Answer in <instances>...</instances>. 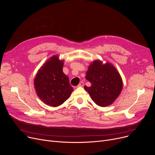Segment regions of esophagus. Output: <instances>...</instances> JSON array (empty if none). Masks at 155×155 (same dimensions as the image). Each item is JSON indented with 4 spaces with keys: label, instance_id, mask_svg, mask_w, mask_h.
I'll use <instances>...</instances> for the list:
<instances>
[{
    "label": "esophagus",
    "instance_id": "34e87169",
    "mask_svg": "<svg viewBox=\"0 0 155 155\" xmlns=\"http://www.w3.org/2000/svg\"><path fill=\"white\" fill-rule=\"evenodd\" d=\"M84 84L82 82H80V83L78 85V86H77V87H83V86H84Z\"/></svg>",
    "mask_w": 155,
    "mask_h": 155
}]
</instances>
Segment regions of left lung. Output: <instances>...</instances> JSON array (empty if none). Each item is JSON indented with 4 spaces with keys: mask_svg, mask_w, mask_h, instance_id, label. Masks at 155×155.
I'll return each mask as SVG.
<instances>
[{
    "mask_svg": "<svg viewBox=\"0 0 155 155\" xmlns=\"http://www.w3.org/2000/svg\"><path fill=\"white\" fill-rule=\"evenodd\" d=\"M85 78L91 83L84 87L92 101L101 107H106L114 102L123 90V80L116 67L110 63L100 60L92 61L88 67Z\"/></svg>",
    "mask_w": 155,
    "mask_h": 155,
    "instance_id": "left-lung-1",
    "label": "left lung"
}]
</instances>
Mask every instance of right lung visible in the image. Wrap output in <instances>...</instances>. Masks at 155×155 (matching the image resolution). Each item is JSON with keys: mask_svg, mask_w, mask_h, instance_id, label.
<instances>
[{"mask_svg": "<svg viewBox=\"0 0 155 155\" xmlns=\"http://www.w3.org/2000/svg\"><path fill=\"white\" fill-rule=\"evenodd\" d=\"M63 61L58 55L51 56L38 70L34 80L39 98L51 107L61 105L73 91L68 76L63 72Z\"/></svg>", "mask_w": 155, "mask_h": 155, "instance_id": "1", "label": "right lung"}]
</instances>
